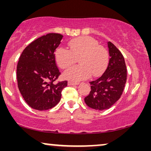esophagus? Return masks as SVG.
<instances>
[{"label":"esophagus","instance_id":"1","mask_svg":"<svg viewBox=\"0 0 151 151\" xmlns=\"http://www.w3.org/2000/svg\"><path fill=\"white\" fill-rule=\"evenodd\" d=\"M78 83H77V82H73L71 81L68 82V85L69 86H76V85H78Z\"/></svg>","mask_w":151,"mask_h":151}]
</instances>
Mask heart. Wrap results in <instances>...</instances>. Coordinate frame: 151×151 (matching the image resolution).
Here are the masks:
<instances>
[{
    "label": "heart",
    "mask_w": 151,
    "mask_h": 151,
    "mask_svg": "<svg viewBox=\"0 0 151 151\" xmlns=\"http://www.w3.org/2000/svg\"><path fill=\"white\" fill-rule=\"evenodd\" d=\"M69 49L60 47L55 53L58 65L62 69L70 67L78 60L79 65L66 70L63 77L66 80L78 82L87 79L91 76H98L104 71L108 63V53L98 45V41L88 36H82L70 40Z\"/></svg>",
    "instance_id": "1"
}]
</instances>
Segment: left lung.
I'll use <instances>...</instances> for the list:
<instances>
[{"label": "left lung", "instance_id": "8db88e82", "mask_svg": "<svg viewBox=\"0 0 151 151\" xmlns=\"http://www.w3.org/2000/svg\"><path fill=\"white\" fill-rule=\"evenodd\" d=\"M109 62L102 76L90 82V93L84 98L86 104L95 110L109 109L120 98L127 82V71L123 55L108 42Z\"/></svg>", "mask_w": 151, "mask_h": 151}]
</instances>
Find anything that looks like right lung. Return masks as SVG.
Wrapping results in <instances>:
<instances>
[{
	"label": "right lung",
	"instance_id": "1",
	"mask_svg": "<svg viewBox=\"0 0 151 151\" xmlns=\"http://www.w3.org/2000/svg\"><path fill=\"white\" fill-rule=\"evenodd\" d=\"M63 36L48 34L30 43L22 51L18 63V86L29 106L38 111L48 110L58 104L67 81L53 82L60 75L55 51Z\"/></svg>",
	"mask_w": 151,
	"mask_h": 151
}]
</instances>
